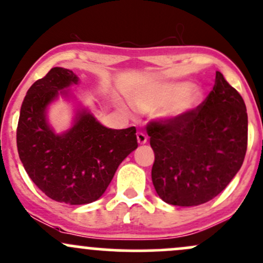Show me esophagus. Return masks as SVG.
Segmentation results:
<instances>
[{
  "label": "esophagus",
  "mask_w": 263,
  "mask_h": 263,
  "mask_svg": "<svg viewBox=\"0 0 263 263\" xmlns=\"http://www.w3.org/2000/svg\"><path fill=\"white\" fill-rule=\"evenodd\" d=\"M137 142L140 144H144L147 142V136L143 132H137Z\"/></svg>",
  "instance_id": "esophagus-1"
}]
</instances>
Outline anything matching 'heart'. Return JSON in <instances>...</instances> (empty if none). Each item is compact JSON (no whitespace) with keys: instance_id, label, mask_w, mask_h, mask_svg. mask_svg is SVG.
Masks as SVG:
<instances>
[{"instance_id":"obj_1","label":"heart","mask_w":263,"mask_h":263,"mask_svg":"<svg viewBox=\"0 0 263 263\" xmlns=\"http://www.w3.org/2000/svg\"><path fill=\"white\" fill-rule=\"evenodd\" d=\"M204 92L199 85L186 81H151L129 93V102L138 112L158 110L163 121L174 122L194 112L203 102Z\"/></svg>"}]
</instances>
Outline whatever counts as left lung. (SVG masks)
I'll use <instances>...</instances> for the list:
<instances>
[{
  "mask_svg": "<svg viewBox=\"0 0 263 263\" xmlns=\"http://www.w3.org/2000/svg\"><path fill=\"white\" fill-rule=\"evenodd\" d=\"M147 134L155 152L157 194L168 204L197 206L220 194L242 165L245 102L216 71L213 90L194 112L179 121L149 122Z\"/></svg>",
  "mask_w": 263,
  "mask_h": 263,
  "instance_id": "obj_1",
  "label": "left lung"
}]
</instances>
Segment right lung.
Here are the masks:
<instances>
[{
	"instance_id": "obj_1",
	"label": "right lung",
	"mask_w": 263,
	"mask_h": 263,
	"mask_svg": "<svg viewBox=\"0 0 263 263\" xmlns=\"http://www.w3.org/2000/svg\"><path fill=\"white\" fill-rule=\"evenodd\" d=\"M78 83L69 69H50L27 91L17 126L18 155L27 174L47 197L70 205L98 200L121 162L138 147L136 127L107 128L86 108L77 111L68 131H53L48 106Z\"/></svg>"
}]
</instances>
